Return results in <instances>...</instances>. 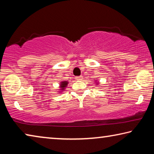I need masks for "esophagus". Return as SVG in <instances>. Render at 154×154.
Instances as JSON below:
<instances>
[{"instance_id": "obj_1", "label": "esophagus", "mask_w": 154, "mask_h": 154, "mask_svg": "<svg viewBox=\"0 0 154 154\" xmlns=\"http://www.w3.org/2000/svg\"><path fill=\"white\" fill-rule=\"evenodd\" d=\"M83 79V77L82 76V75H80V76H78V77H76V79L77 80H82Z\"/></svg>"}]
</instances>
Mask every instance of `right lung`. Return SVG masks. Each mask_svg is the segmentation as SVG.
Returning <instances> with one entry per match:
<instances>
[{"instance_id": "right-lung-1", "label": "right lung", "mask_w": 154, "mask_h": 154, "mask_svg": "<svg viewBox=\"0 0 154 154\" xmlns=\"http://www.w3.org/2000/svg\"><path fill=\"white\" fill-rule=\"evenodd\" d=\"M68 85V82H62L61 83H60V88H61V90H64V88H66V85Z\"/></svg>"}]
</instances>
